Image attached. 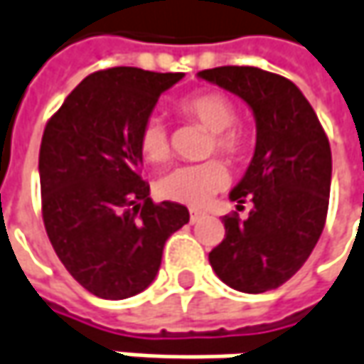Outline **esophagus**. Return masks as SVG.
<instances>
[{"instance_id": "esophagus-1", "label": "esophagus", "mask_w": 364, "mask_h": 364, "mask_svg": "<svg viewBox=\"0 0 364 364\" xmlns=\"http://www.w3.org/2000/svg\"><path fill=\"white\" fill-rule=\"evenodd\" d=\"M202 212H191V214H189V223H191V225H196V223H200V220H202Z\"/></svg>"}]
</instances>
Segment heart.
Returning <instances> with one entry per match:
<instances>
[{
	"label": "heart",
	"mask_w": 364,
	"mask_h": 364,
	"mask_svg": "<svg viewBox=\"0 0 364 364\" xmlns=\"http://www.w3.org/2000/svg\"><path fill=\"white\" fill-rule=\"evenodd\" d=\"M183 117L200 123L212 132L210 152L223 154L226 161L239 162L245 159L249 150V136L241 127H235L237 109L235 105L218 92H200L193 97L179 100L177 105ZM141 156L152 164H162L171 156V141L166 125L159 117H148L144 121L138 136ZM228 183V173L218 161H208L202 164H185L168 171L156 183V191L164 200L183 203L189 208H202L223 191Z\"/></svg>",
	"instance_id": "obj_1"
}]
</instances>
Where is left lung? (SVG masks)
Masks as SVG:
<instances>
[{"mask_svg": "<svg viewBox=\"0 0 364 364\" xmlns=\"http://www.w3.org/2000/svg\"><path fill=\"white\" fill-rule=\"evenodd\" d=\"M243 98L255 117V152L228 193L245 220L225 216V239L210 266L230 289L257 294L282 287L307 262L328 216L331 150L309 100L287 77L225 65L198 74Z\"/></svg>", "mask_w": 364, "mask_h": 364, "instance_id": "obj_1", "label": "left lung"}]
</instances>
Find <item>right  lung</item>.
Masks as SVG:
<instances>
[{
    "mask_svg": "<svg viewBox=\"0 0 364 364\" xmlns=\"http://www.w3.org/2000/svg\"><path fill=\"white\" fill-rule=\"evenodd\" d=\"M183 74L111 68L84 77L49 119L38 154L43 220L57 257L92 294L121 301L152 284L189 210L154 203L138 136Z\"/></svg>",
    "mask_w": 364,
    "mask_h": 364,
    "instance_id": "add662e5",
    "label": "right lung"
}]
</instances>
